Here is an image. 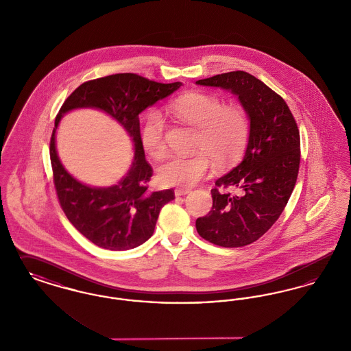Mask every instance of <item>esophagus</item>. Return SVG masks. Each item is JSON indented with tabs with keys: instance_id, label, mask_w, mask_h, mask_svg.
Here are the masks:
<instances>
[{
	"instance_id": "1",
	"label": "esophagus",
	"mask_w": 351,
	"mask_h": 351,
	"mask_svg": "<svg viewBox=\"0 0 351 351\" xmlns=\"http://www.w3.org/2000/svg\"><path fill=\"white\" fill-rule=\"evenodd\" d=\"M191 192L189 188H176L175 189V196H184V195H188Z\"/></svg>"
}]
</instances>
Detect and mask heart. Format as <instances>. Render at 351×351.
<instances>
[{"label": "heart", "mask_w": 351, "mask_h": 351, "mask_svg": "<svg viewBox=\"0 0 351 351\" xmlns=\"http://www.w3.org/2000/svg\"><path fill=\"white\" fill-rule=\"evenodd\" d=\"M182 122L199 129L195 141L196 155L169 156L158 169L159 180L166 185L189 188L210 171L212 160L228 166L239 160L249 143L250 118L239 105H225L217 96L189 93L169 105ZM145 151L155 159L166 152V122L156 110L150 112L141 130Z\"/></svg>", "instance_id": "b5f03b06"}]
</instances>
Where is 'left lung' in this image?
<instances>
[{
  "label": "left lung",
  "instance_id": "obj_1",
  "mask_svg": "<svg viewBox=\"0 0 351 351\" xmlns=\"http://www.w3.org/2000/svg\"><path fill=\"white\" fill-rule=\"evenodd\" d=\"M237 95L250 118L243 160L210 191L213 206L196 219L204 239L221 247H242L259 239L278 221L291 197L300 167V133L282 96L245 71L196 82ZM238 186L241 195L221 189Z\"/></svg>",
  "mask_w": 351,
  "mask_h": 351
}]
</instances>
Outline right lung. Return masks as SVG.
Here are the masks:
<instances>
[{
    "label": "right lung",
    "instance_id": "add662e5",
    "mask_svg": "<svg viewBox=\"0 0 351 351\" xmlns=\"http://www.w3.org/2000/svg\"><path fill=\"white\" fill-rule=\"evenodd\" d=\"M182 83H156L135 73H116L77 86L55 118L50 159L56 196L69 222L96 246L106 250L134 249L150 238L160 209L175 199L173 189L151 192L152 168L145 159L139 114L163 100ZM77 107H96L118 120L132 136L134 157L127 176L116 186L93 189L73 180L61 166L54 133L64 112Z\"/></svg>",
    "mask_w": 351,
    "mask_h": 351
}]
</instances>
